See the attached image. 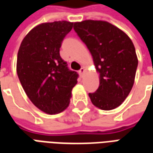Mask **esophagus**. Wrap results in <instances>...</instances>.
Listing matches in <instances>:
<instances>
[{
    "instance_id": "1",
    "label": "esophagus",
    "mask_w": 153,
    "mask_h": 153,
    "mask_svg": "<svg viewBox=\"0 0 153 153\" xmlns=\"http://www.w3.org/2000/svg\"><path fill=\"white\" fill-rule=\"evenodd\" d=\"M85 68L84 67H82L81 69L79 70V74L81 75V76H83V74H84V72H85Z\"/></svg>"
}]
</instances>
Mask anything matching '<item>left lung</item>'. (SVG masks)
<instances>
[{"instance_id": "left-lung-1", "label": "left lung", "mask_w": 153, "mask_h": 153, "mask_svg": "<svg viewBox=\"0 0 153 153\" xmlns=\"http://www.w3.org/2000/svg\"><path fill=\"white\" fill-rule=\"evenodd\" d=\"M74 29L86 44L99 74V87L89 93L91 102L99 109L120 106L134 83L138 57L134 46L125 32L102 20L76 22Z\"/></svg>"}]
</instances>
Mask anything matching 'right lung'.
<instances>
[{
	"instance_id": "right-lung-1",
	"label": "right lung",
	"mask_w": 153,
	"mask_h": 153,
	"mask_svg": "<svg viewBox=\"0 0 153 153\" xmlns=\"http://www.w3.org/2000/svg\"><path fill=\"white\" fill-rule=\"evenodd\" d=\"M74 23L55 21L37 25L22 41L16 70L28 97L42 111L55 115L66 109L78 74L60 56L64 38Z\"/></svg>"
}]
</instances>
